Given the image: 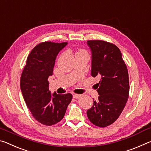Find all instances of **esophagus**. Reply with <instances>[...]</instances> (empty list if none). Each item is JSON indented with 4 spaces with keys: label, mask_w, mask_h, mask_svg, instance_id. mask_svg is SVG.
Returning a JSON list of instances; mask_svg holds the SVG:
<instances>
[{
    "label": "esophagus",
    "mask_w": 151,
    "mask_h": 151,
    "mask_svg": "<svg viewBox=\"0 0 151 151\" xmlns=\"http://www.w3.org/2000/svg\"><path fill=\"white\" fill-rule=\"evenodd\" d=\"M81 97V96L80 94H76V93H74L73 95V98H75V99H79Z\"/></svg>",
    "instance_id": "34e87169"
}]
</instances>
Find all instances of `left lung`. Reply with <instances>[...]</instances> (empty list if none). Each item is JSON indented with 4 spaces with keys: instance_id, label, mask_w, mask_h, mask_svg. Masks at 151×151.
Masks as SVG:
<instances>
[{
    "instance_id": "1",
    "label": "left lung",
    "mask_w": 151,
    "mask_h": 151,
    "mask_svg": "<svg viewBox=\"0 0 151 151\" xmlns=\"http://www.w3.org/2000/svg\"><path fill=\"white\" fill-rule=\"evenodd\" d=\"M92 53L91 76L100 79L98 100L87 111L88 119L99 127L115 122L127 104L129 93V78L120 49L108 42L88 41Z\"/></svg>"
}]
</instances>
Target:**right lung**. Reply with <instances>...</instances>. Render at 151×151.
Returning <instances> with one entry per match:
<instances>
[{
  "label": "right lung",
  "mask_w": 151,
  "mask_h": 151,
  "mask_svg": "<svg viewBox=\"0 0 151 151\" xmlns=\"http://www.w3.org/2000/svg\"><path fill=\"white\" fill-rule=\"evenodd\" d=\"M68 43L44 42L35 47L27 59L20 86L27 107L35 119L51 126L63 119L71 102V93L57 94L49 91L48 78L53 75L55 59Z\"/></svg>",
  "instance_id": "add662e5"
}]
</instances>
